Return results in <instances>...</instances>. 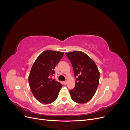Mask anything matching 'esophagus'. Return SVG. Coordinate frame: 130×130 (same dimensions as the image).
I'll return each mask as SVG.
<instances>
[{
  "label": "esophagus",
  "mask_w": 130,
  "mask_h": 130,
  "mask_svg": "<svg viewBox=\"0 0 130 130\" xmlns=\"http://www.w3.org/2000/svg\"><path fill=\"white\" fill-rule=\"evenodd\" d=\"M63 84H64V85H66L67 84V81H64V82H63Z\"/></svg>",
  "instance_id": "34e87169"
}]
</instances>
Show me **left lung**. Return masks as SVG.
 <instances>
[{
    "mask_svg": "<svg viewBox=\"0 0 130 130\" xmlns=\"http://www.w3.org/2000/svg\"><path fill=\"white\" fill-rule=\"evenodd\" d=\"M72 64L75 86L69 90L72 99L78 104L87 103L95 94L99 83L100 73L87 54L78 51L65 53Z\"/></svg>",
    "mask_w": 130,
    "mask_h": 130,
    "instance_id": "8db88e82",
    "label": "left lung"
}]
</instances>
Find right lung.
Masks as SVG:
<instances>
[{"label":"right lung","instance_id":"add662e5","mask_svg":"<svg viewBox=\"0 0 130 130\" xmlns=\"http://www.w3.org/2000/svg\"><path fill=\"white\" fill-rule=\"evenodd\" d=\"M63 52L46 50L38 56L31 68L29 83L34 96L41 103L48 104L55 101L62 85L52 77L54 68Z\"/></svg>","mask_w":130,"mask_h":130}]
</instances>
